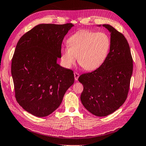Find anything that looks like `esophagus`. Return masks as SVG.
I'll return each instance as SVG.
<instances>
[{"label": "esophagus", "instance_id": "34e87169", "mask_svg": "<svg viewBox=\"0 0 146 146\" xmlns=\"http://www.w3.org/2000/svg\"><path fill=\"white\" fill-rule=\"evenodd\" d=\"M78 77H79V74L77 73V72H74V78H75V80H77Z\"/></svg>", "mask_w": 146, "mask_h": 146}]
</instances>
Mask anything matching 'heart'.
<instances>
[{
    "instance_id": "b5f03b06",
    "label": "heart",
    "mask_w": 146,
    "mask_h": 146,
    "mask_svg": "<svg viewBox=\"0 0 146 146\" xmlns=\"http://www.w3.org/2000/svg\"><path fill=\"white\" fill-rule=\"evenodd\" d=\"M69 48L62 49L61 60L66 68L78 63L83 69L93 70L98 69L107 58L111 45V38L105 33L81 30L68 40Z\"/></svg>"
}]
</instances>
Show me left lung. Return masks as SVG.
Segmentation results:
<instances>
[{
  "label": "left lung",
  "instance_id": "1",
  "mask_svg": "<svg viewBox=\"0 0 146 146\" xmlns=\"http://www.w3.org/2000/svg\"><path fill=\"white\" fill-rule=\"evenodd\" d=\"M111 45L106 60L97 69L82 74L84 86L80 100L86 110L98 117L115 112L127 98L133 73V58L127 39L109 25Z\"/></svg>",
  "mask_w": 146,
  "mask_h": 146
}]
</instances>
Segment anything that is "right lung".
<instances>
[{"label": "right lung", "instance_id": "right-lung-1", "mask_svg": "<svg viewBox=\"0 0 146 146\" xmlns=\"http://www.w3.org/2000/svg\"><path fill=\"white\" fill-rule=\"evenodd\" d=\"M72 23L40 24L19 38L11 60L15 98L25 111L46 117L60 106L74 82L72 70L56 63Z\"/></svg>", "mask_w": 146, "mask_h": 146}]
</instances>
